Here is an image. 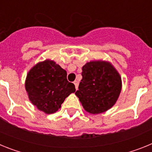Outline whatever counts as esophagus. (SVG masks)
I'll list each match as a JSON object with an SVG mask.
<instances>
[{
	"mask_svg": "<svg viewBox=\"0 0 152 152\" xmlns=\"http://www.w3.org/2000/svg\"><path fill=\"white\" fill-rule=\"evenodd\" d=\"M74 84L75 86V89L77 90V88H78V82H77V80H75V82H74Z\"/></svg>",
	"mask_w": 152,
	"mask_h": 152,
	"instance_id": "1",
	"label": "esophagus"
}]
</instances>
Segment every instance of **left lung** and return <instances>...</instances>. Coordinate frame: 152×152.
Returning a JSON list of instances; mask_svg holds the SVG:
<instances>
[{
    "label": "left lung",
    "instance_id": "left-lung-1",
    "mask_svg": "<svg viewBox=\"0 0 152 152\" xmlns=\"http://www.w3.org/2000/svg\"><path fill=\"white\" fill-rule=\"evenodd\" d=\"M81 75L75 94L87 112L101 113L116 103L121 92L122 80L110 63L90 61L82 67Z\"/></svg>",
    "mask_w": 152,
    "mask_h": 152
}]
</instances>
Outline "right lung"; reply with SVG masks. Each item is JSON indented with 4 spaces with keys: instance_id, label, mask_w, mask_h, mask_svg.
I'll use <instances>...</instances> for the list:
<instances>
[{
    "instance_id": "add662e5",
    "label": "right lung",
    "mask_w": 152,
    "mask_h": 152,
    "mask_svg": "<svg viewBox=\"0 0 152 152\" xmlns=\"http://www.w3.org/2000/svg\"><path fill=\"white\" fill-rule=\"evenodd\" d=\"M25 88L31 103L47 114L58 110L65 98L76 91L67 80L66 71L52 60L39 62L29 70Z\"/></svg>"
}]
</instances>
